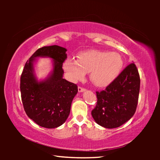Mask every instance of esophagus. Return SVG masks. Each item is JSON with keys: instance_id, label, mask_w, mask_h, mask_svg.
Instances as JSON below:
<instances>
[{"instance_id": "esophagus-1", "label": "esophagus", "mask_w": 160, "mask_h": 160, "mask_svg": "<svg viewBox=\"0 0 160 160\" xmlns=\"http://www.w3.org/2000/svg\"><path fill=\"white\" fill-rule=\"evenodd\" d=\"M78 92H82L85 91V88H82V87H80V86L78 87Z\"/></svg>"}]
</instances>
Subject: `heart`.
I'll return each instance as SVG.
<instances>
[{"instance_id":"heart-1","label":"heart","mask_w":160,"mask_h":160,"mask_svg":"<svg viewBox=\"0 0 160 160\" xmlns=\"http://www.w3.org/2000/svg\"><path fill=\"white\" fill-rule=\"evenodd\" d=\"M123 59L117 53L90 50L80 53L78 61L68 58L63 68L73 81L81 80L90 72V78L97 87L110 84L120 73Z\"/></svg>"}]
</instances>
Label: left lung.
Listing matches in <instances>:
<instances>
[{"instance_id": "8db88e82", "label": "left lung", "mask_w": 160, "mask_h": 160, "mask_svg": "<svg viewBox=\"0 0 160 160\" xmlns=\"http://www.w3.org/2000/svg\"><path fill=\"white\" fill-rule=\"evenodd\" d=\"M140 84L138 70L132 63L104 90L97 91V104L92 111L96 123L106 128H114L131 119L136 111Z\"/></svg>"}]
</instances>
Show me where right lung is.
Wrapping results in <instances>:
<instances>
[{
  "label": "right lung",
  "instance_id": "obj_1",
  "mask_svg": "<svg viewBox=\"0 0 160 160\" xmlns=\"http://www.w3.org/2000/svg\"><path fill=\"white\" fill-rule=\"evenodd\" d=\"M66 49L57 45L37 49L26 62L20 77L21 98L27 115L38 125L47 128L61 126L70 112L78 86L63 78L62 66L67 58ZM37 57L52 58L53 71L47 79L38 81L34 75Z\"/></svg>",
  "mask_w": 160,
  "mask_h": 160
}]
</instances>
